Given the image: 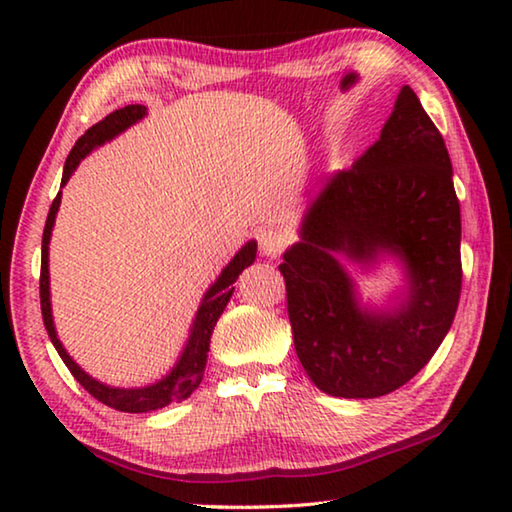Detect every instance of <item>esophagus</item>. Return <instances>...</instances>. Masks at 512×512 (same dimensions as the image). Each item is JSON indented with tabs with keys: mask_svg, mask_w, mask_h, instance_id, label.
I'll return each instance as SVG.
<instances>
[{
	"mask_svg": "<svg viewBox=\"0 0 512 512\" xmlns=\"http://www.w3.org/2000/svg\"><path fill=\"white\" fill-rule=\"evenodd\" d=\"M257 244H259V253L264 257H277L287 246V235H282L280 230L273 228H262L257 230Z\"/></svg>",
	"mask_w": 512,
	"mask_h": 512,
	"instance_id": "34e87169",
	"label": "esophagus"
}]
</instances>
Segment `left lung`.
<instances>
[{"mask_svg": "<svg viewBox=\"0 0 512 512\" xmlns=\"http://www.w3.org/2000/svg\"><path fill=\"white\" fill-rule=\"evenodd\" d=\"M452 176L443 135L404 85L379 140L309 203L280 273L296 354L323 393H393L443 343L463 280ZM386 256L403 266L405 287L384 308L366 306L344 266L369 270Z\"/></svg>", "mask_w": 512, "mask_h": 512, "instance_id": "8db88e82", "label": "left lung"}]
</instances>
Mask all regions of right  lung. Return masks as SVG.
<instances>
[{"mask_svg": "<svg viewBox=\"0 0 512 512\" xmlns=\"http://www.w3.org/2000/svg\"><path fill=\"white\" fill-rule=\"evenodd\" d=\"M142 117H146L144 106H126V108L110 112L106 119H101L99 124L88 128L85 135H81L79 140H76L72 153L67 155L60 187L67 185V180L72 178V173L76 171V167H79L85 155H90L94 149H99L101 144L115 140L117 135H121L126 128L137 124ZM60 196H63V192H58L54 203H51V207H49L45 232H42V264H40L42 320H45L49 339H51V343H54V348L60 354V359L65 361V366L69 368V372H72L74 379L79 381L85 391H88L92 397H97L99 402L110 406V409H117L124 413H149V411L164 409V406H169L171 402L187 400V397L196 391L198 384H201V379H203L214 325H216V320L221 318L225 305H228L232 298V291H235L232 284L237 282V277L241 271H244V268H248L255 262L257 241L250 239L248 244L241 246L239 253L230 259V264L223 268L221 275L214 280V284H210V289L205 291L201 305H198V309H196L194 323H192V327H189L185 348H183V352H180L178 361L173 363V368L167 372V375L158 381H153V384H149V386H137V388L108 386V384H103V381L88 375V372H85L79 363L69 357L67 350L63 348V343H60V339H58L54 316H51L49 241H51V230H54L56 214L60 207Z\"/></svg>", "mask_w": 512, "mask_h": 512, "instance_id": "obj_1", "label": "right lung"}]
</instances>
